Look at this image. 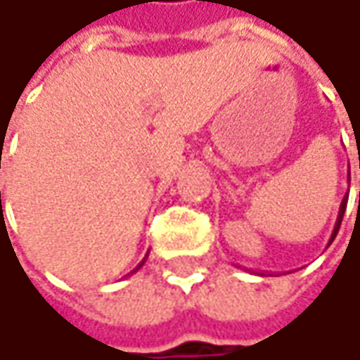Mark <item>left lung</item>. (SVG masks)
Listing matches in <instances>:
<instances>
[{"instance_id": "1", "label": "left lung", "mask_w": 360, "mask_h": 360, "mask_svg": "<svg viewBox=\"0 0 360 360\" xmlns=\"http://www.w3.org/2000/svg\"><path fill=\"white\" fill-rule=\"evenodd\" d=\"M349 175H351V173H349ZM349 181H351V177H349ZM345 209H347V197L342 199L341 209H339V217H337V225H335V231H333V235H330V241H328V243H333V239H335V237H337V233H339V227H341L342 215H345Z\"/></svg>"}]
</instances>
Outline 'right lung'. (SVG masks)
Instances as JSON below:
<instances>
[{
    "label": "right lung",
    "mask_w": 360,
    "mask_h": 360,
    "mask_svg": "<svg viewBox=\"0 0 360 360\" xmlns=\"http://www.w3.org/2000/svg\"><path fill=\"white\" fill-rule=\"evenodd\" d=\"M143 263H145V261H141V263H139V266H141V265H143ZM139 266H137V269H139ZM137 269H135V271H137Z\"/></svg>",
    "instance_id": "obj_1"
}]
</instances>
